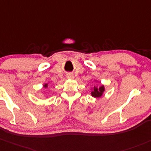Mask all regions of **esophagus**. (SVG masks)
I'll list each match as a JSON object with an SVG mask.
<instances>
[{
	"label": "esophagus",
	"mask_w": 151,
	"mask_h": 151,
	"mask_svg": "<svg viewBox=\"0 0 151 151\" xmlns=\"http://www.w3.org/2000/svg\"><path fill=\"white\" fill-rule=\"evenodd\" d=\"M66 77H67V79H69V80H73V79L74 78V75H73L72 74H67Z\"/></svg>",
	"instance_id": "esophagus-1"
}]
</instances>
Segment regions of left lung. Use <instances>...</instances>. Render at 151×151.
I'll return each mask as SVG.
<instances>
[{"instance_id": "8db88e82", "label": "left lung", "mask_w": 151, "mask_h": 151, "mask_svg": "<svg viewBox=\"0 0 151 151\" xmlns=\"http://www.w3.org/2000/svg\"><path fill=\"white\" fill-rule=\"evenodd\" d=\"M94 82H98V81L97 80H95ZM91 90L92 91L90 92V93H91V96L92 97H93V98H101V97L104 96V92L106 91V88H105L104 85H102L100 87L94 86Z\"/></svg>"}]
</instances>
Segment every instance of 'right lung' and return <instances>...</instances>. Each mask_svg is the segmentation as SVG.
Instances as JSON below:
<instances>
[{
    "label": "right lung",
    "instance_id": "obj_1",
    "mask_svg": "<svg viewBox=\"0 0 151 151\" xmlns=\"http://www.w3.org/2000/svg\"><path fill=\"white\" fill-rule=\"evenodd\" d=\"M42 87H43L44 88H48V84H47V83H45V84H44V85H42Z\"/></svg>",
    "mask_w": 151,
    "mask_h": 151
}]
</instances>
